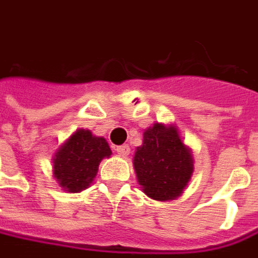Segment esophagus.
<instances>
[{"instance_id": "1", "label": "esophagus", "mask_w": 258, "mask_h": 258, "mask_svg": "<svg viewBox=\"0 0 258 258\" xmlns=\"http://www.w3.org/2000/svg\"><path fill=\"white\" fill-rule=\"evenodd\" d=\"M117 154L120 157H127L130 154V147L128 146H120L117 147Z\"/></svg>"}]
</instances>
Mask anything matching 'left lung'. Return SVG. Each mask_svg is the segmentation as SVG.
Returning <instances> with one entry per match:
<instances>
[{"label":"left lung","mask_w":258,"mask_h":258,"mask_svg":"<svg viewBox=\"0 0 258 258\" xmlns=\"http://www.w3.org/2000/svg\"><path fill=\"white\" fill-rule=\"evenodd\" d=\"M191 150L181 141L175 125L156 122L143 134L134 154L138 184L153 200H175L194 171Z\"/></svg>","instance_id":"8db88e82"}]
</instances>
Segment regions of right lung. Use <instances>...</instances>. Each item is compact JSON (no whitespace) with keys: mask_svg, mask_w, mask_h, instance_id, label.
Returning <instances> with one entry per match:
<instances>
[{"mask_svg":"<svg viewBox=\"0 0 258 258\" xmlns=\"http://www.w3.org/2000/svg\"><path fill=\"white\" fill-rule=\"evenodd\" d=\"M111 150L105 138L80 128L59 147L52 157V174L67 192H80L93 184L98 165Z\"/></svg>","mask_w":258,"mask_h":258,"instance_id":"add662e5","label":"right lung"}]
</instances>
